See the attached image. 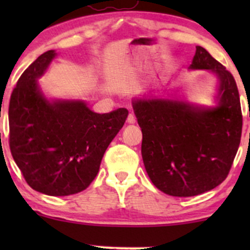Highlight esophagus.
<instances>
[{"instance_id": "esophagus-1", "label": "esophagus", "mask_w": 250, "mask_h": 250, "mask_svg": "<svg viewBox=\"0 0 250 250\" xmlns=\"http://www.w3.org/2000/svg\"><path fill=\"white\" fill-rule=\"evenodd\" d=\"M127 122L130 123V125H134L135 122H136V117H135V115L133 113H130L128 115V119H127Z\"/></svg>"}]
</instances>
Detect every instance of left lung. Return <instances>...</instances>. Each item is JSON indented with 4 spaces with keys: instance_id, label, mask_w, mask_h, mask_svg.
I'll return each mask as SVG.
<instances>
[{
    "instance_id": "obj_1",
    "label": "left lung",
    "mask_w": 250,
    "mask_h": 250,
    "mask_svg": "<svg viewBox=\"0 0 250 250\" xmlns=\"http://www.w3.org/2000/svg\"><path fill=\"white\" fill-rule=\"evenodd\" d=\"M189 68L211 70L217 76L216 107L162 99L133 102L149 179L163 193L179 197L203 194L226 180L242 133V111L233 75L200 45Z\"/></svg>"
}]
</instances>
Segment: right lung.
Listing matches in <instances>:
<instances>
[{
	"label": "right lung",
	"instance_id": "add662e5",
	"mask_svg": "<svg viewBox=\"0 0 250 250\" xmlns=\"http://www.w3.org/2000/svg\"><path fill=\"white\" fill-rule=\"evenodd\" d=\"M56 56L48 50L23 71L9 102V147L34 190L67 196L84 190L128 116L125 108L94 113L83 101H48L37 79Z\"/></svg>",
	"mask_w": 250,
	"mask_h": 250
}]
</instances>
